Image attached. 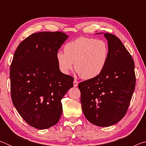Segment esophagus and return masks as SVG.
Returning a JSON list of instances; mask_svg holds the SVG:
<instances>
[{"label": "esophagus", "mask_w": 146, "mask_h": 146, "mask_svg": "<svg viewBox=\"0 0 146 146\" xmlns=\"http://www.w3.org/2000/svg\"><path fill=\"white\" fill-rule=\"evenodd\" d=\"M78 82L76 80H74V81H73V86H74V87H76V86H78Z\"/></svg>", "instance_id": "esophagus-1"}]
</instances>
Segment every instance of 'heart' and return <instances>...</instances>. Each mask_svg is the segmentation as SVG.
I'll use <instances>...</instances> for the list:
<instances>
[{
  "instance_id": "1",
  "label": "heart",
  "mask_w": 146,
  "mask_h": 146,
  "mask_svg": "<svg viewBox=\"0 0 146 146\" xmlns=\"http://www.w3.org/2000/svg\"><path fill=\"white\" fill-rule=\"evenodd\" d=\"M64 53L58 51L56 60L59 70L68 75L75 69L84 79H91L100 75L107 63L109 47L106 42L80 36L64 46Z\"/></svg>"
}]
</instances>
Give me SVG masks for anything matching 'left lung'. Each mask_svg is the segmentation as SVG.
<instances>
[{
    "mask_svg": "<svg viewBox=\"0 0 146 146\" xmlns=\"http://www.w3.org/2000/svg\"><path fill=\"white\" fill-rule=\"evenodd\" d=\"M104 35L109 47L104 69L98 76L78 86L86 118L97 126L108 127L119 122L126 113L136 77L134 61L121 40L113 34Z\"/></svg>",
    "mask_w": 146,
    "mask_h": 146,
    "instance_id": "8db88e82",
    "label": "left lung"
}]
</instances>
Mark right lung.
Segmentation results:
<instances>
[{"label": "right lung", "instance_id": "obj_1", "mask_svg": "<svg viewBox=\"0 0 146 146\" xmlns=\"http://www.w3.org/2000/svg\"><path fill=\"white\" fill-rule=\"evenodd\" d=\"M68 37L60 31L35 33L15 52L9 73L12 102L23 119L36 129H48L58 122L61 99L73 87V78L61 73L56 60Z\"/></svg>", "mask_w": 146, "mask_h": 146}]
</instances>
